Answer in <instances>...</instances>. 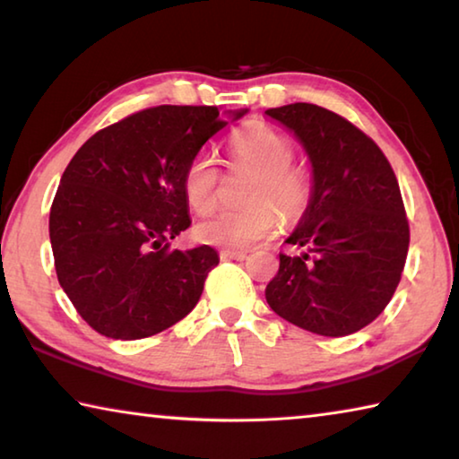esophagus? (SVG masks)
I'll list each match as a JSON object with an SVG mask.
<instances>
[{
  "mask_svg": "<svg viewBox=\"0 0 459 459\" xmlns=\"http://www.w3.org/2000/svg\"><path fill=\"white\" fill-rule=\"evenodd\" d=\"M221 259L222 261H229V259L245 261L247 259V251H229V248H224V251H221Z\"/></svg>",
  "mask_w": 459,
  "mask_h": 459,
  "instance_id": "1",
  "label": "esophagus"
}]
</instances>
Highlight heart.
<instances>
[{
  "label": "heart",
  "instance_id": "1",
  "mask_svg": "<svg viewBox=\"0 0 459 459\" xmlns=\"http://www.w3.org/2000/svg\"><path fill=\"white\" fill-rule=\"evenodd\" d=\"M229 166L248 169L243 208H229L202 221L196 237L206 245L224 248L253 247L273 235L279 227L278 206L287 219H299L312 200V178L304 168L293 166L295 147L291 139L267 123H247L229 137ZM221 169L211 153L198 152L182 176V192L194 212H211L219 200Z\"/></svg>",
  "mask_w": 459,
  "mask_h": 459
}]
</instances>
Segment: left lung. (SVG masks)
Segmentation results:
<instances>
[{
  "label": "left lung",
  "instance_id": "obj_1",
  "mask_svg": "<svg viewBox=\"0 0 459 459\" xmlns=\"http://www.w3.org/2000/svg\"><path fill=\"white\" fill-rule=\"evenodd\" d=\"M304 143L314 168L309 206L279 253L265 298L277 316L320 336L362 330L391 301L409 251L397 176L351 121L312 103L267 108Z\"/></svg>",
  "mask_w": 459,
  "mask_h": 459
}]
</instances>
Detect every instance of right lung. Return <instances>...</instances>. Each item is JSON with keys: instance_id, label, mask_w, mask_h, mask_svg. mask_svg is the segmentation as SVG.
<instances>
[{"instance_id": "1", "label": "right lung", "mask_w": 459, "mask_h": 459, "mask_svg": "<svg viewBox=\"0 0 459 459\" xmlns=\"http://www.w3.org/2000/svg\"><path fill=\"white\" fill-rule=\"evenodd\" d=\"M227 123L219 107H150L74 153L50 208V243L58 283L92 330L147 338L198 304L219 255L169 251L168 240L190 227L186 166Z\"/></svg>"}]
</instances>
